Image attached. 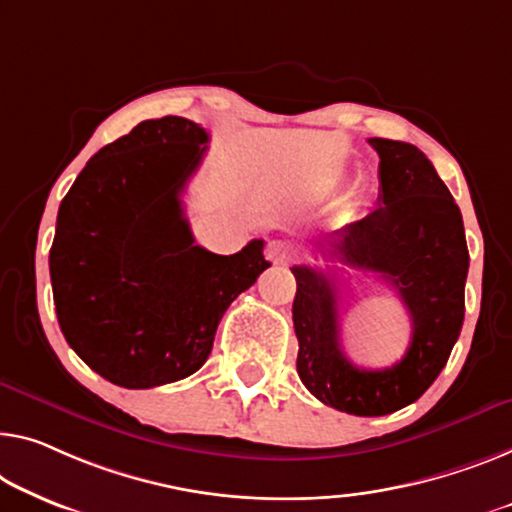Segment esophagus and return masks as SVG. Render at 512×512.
Segmentation results:
<instances>
[{
  "mask_svg": "<svg viewBox=\"0 0 512 512\" xmlns=\"http://www.w3.org/2000/svg\"><path fill=\"white\" fill-rule=\"evenodd\" d=\"M294 257L292 248L285 241H269L266 243V259L273 264H287Z\"/></svg>",
  "mask_w": 512,
  "mask_h": 512,
  "instance_id": "34e87169",
  "label": "esophagus"
}]
</instances>
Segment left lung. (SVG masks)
I'll return each instance as SVG.
<instances>
[{
	"instance_id": "left-lung-1",
	"label": "left lung",
	"mask_w": 512,
	"mask_h": 512,
	"mask_svg": "<svg viewBox=\"0 0 512 512\" xmlns=\"http://www.w3.org/2000/svg\"><path fill=\"white\" fill-rule=\"evenodd\" d=\"M379 154V207L319 243L324 257L379 273L407 305L411 342L384 370L358 368L338 338V287L329 273L292 266L305 388L354 416H386L416 402L444 370L464 322L469 250L462 213L434 165L414 144L370 137Z\"/></svg>"
}]
</instances>
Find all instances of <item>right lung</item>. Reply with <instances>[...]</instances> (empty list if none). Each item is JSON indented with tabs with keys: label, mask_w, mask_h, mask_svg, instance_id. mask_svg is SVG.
Returning <instances> with one entry per match:
<instances>
[{
	"label": "right lung",
	"mask_w": 512,
	"mask_h": 512,
	"mask_svg": "<svg viewBox=\"0 0 512 512\" xmlns=\"http://www.w3.org/2000/svg\"><path fill=\"white\" fill-rule=\"evenodd\" d=\"M207 142L190 119L142 121L98 151L61 200L50 248L61 333L117 386L200 370L225 310L271 266L262 239L236 255L195 243L181 193Z\"/></svg>",
	"instance_id": "right-lung-1"
}]
</instances>
